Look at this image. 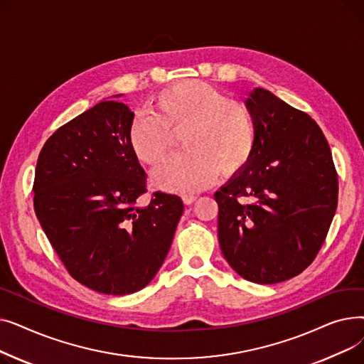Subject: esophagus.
<instances>
[{"instance_id": "esophagus-1", "label": "esophagus", "mask_w": 364, "mask_h": 364, "mask_svg": "<svg viewBox=\"0 0 364 364\" xmlns=\"http://www.w3.org/2000/svg\"><path fill=\"white\" fill-rule=\"evenodd\" d=\"M196 199H198V196H196V195H193V193L183 195V202H184L186 205H192Z\"/></svg>"}]
</instances>
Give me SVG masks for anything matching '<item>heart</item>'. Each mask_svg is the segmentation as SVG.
<instances>
[{"label": "heart", "instance_id": "heart-1", "mask_svg": "<svg viewBox=\"0 0 364 364\" xmlns=\"http://www.w3.org/2000/svg\"><path fill=\"white\" fill-rule=\"evenodd\" d=\"M181 129L183 153L155 174V184L168 192H196L214 183L218 172L224 177L237 174L257 146L251 107L195 80L159 91L150 103V113H140L129 125L128 143L139 161L156 166L169 153V132Z\"/></svg>", "mask_w": 364, "mask_h": 364}]
</instances>
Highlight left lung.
<instances>
[{
  "instance_id": "1",
  "label": "left lung",
  "mask_w": 364,
  "mask_h": 364,
  "mask_svg": "<svg viewBox=\"0 0 364 364\" xmlns=\"http://www.w3.org/2000/svg\"><path fill=\"white\" fill-rule=\"evenodd\" d=\"M257 121L247 165L214 195L224 258L243 279L274 284L302 273L326 239L338 174L320 127L305 112L255 88Z\"/></svg>"
}]
</instances>
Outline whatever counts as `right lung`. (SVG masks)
<instances>
[{
	"mask_svg": "<svg viewBox=\"0 0 364 364\" xmlns=\"http://www.w3.org/2000/svg\"><path fill=\"white\" fill-rule=\"evenodd\" d=\"M132 119L124 103L100 102L53 134L35 168L33 208L51 246L75 280L106 295L150 283L184 211L164 192L137 205L147 176L128 143Z\"/></svg>",
	"mask_w": 364,
	"mask_h": 364,
	"instance_id": "add662e5",
	"label": "right lung"
}]
</instances>
